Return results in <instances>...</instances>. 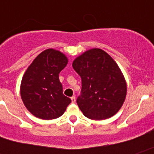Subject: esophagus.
Listing matches in <instances>:
<instances>
[{"label":"esophagus","instance_id":"1","mask_svg":"<svg viewBox=\"0 0 154 154\" xmlns=\"http://www.w3.org/2000/svg\"><path fill=\"white\" fill-rule=\"evenodd\" d=\"M71 101H72V103H74L76 101V97H75V96H72L71 97Z\"/></svg>","mask_w":154,"mask_h":154}]
</instances>
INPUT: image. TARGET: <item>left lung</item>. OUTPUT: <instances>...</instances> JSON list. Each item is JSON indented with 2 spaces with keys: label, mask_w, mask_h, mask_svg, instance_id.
Instances as JSON below:
<instances>
[{
  "label": "left lung",
  "mask_w": 154,
  "mask_h": 154,
  "mask_svg": "<svg viewBox=\"0 0 154 154\" xmlns=\"http://www.w3.org/2000/svg\"><path fill=\"white\" fill-rule=\"evenodd\" d=\"M72 68L82 78V94L77 103L92 120H105L122 108L127 85L122 70L106 52L94 48L78 56Z\"/></svg>",
  "instance_id": "1"
}]
</instances>
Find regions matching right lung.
<instances>
[{"label": "right lung", "mask_w": 154, "mask_h": 154, "mask_svg": "<svg viewBox=\"0 0 154 154\" xmlns=\"http://www.w3.org/2000/svg\"><path fill=\"white\" fill-rule=\"evenodd\" d=\"M68 57L59 50L48 49L40 53L28 67L20 83L24 105L36 117L56 119L65 112L71 99L63 94L59 73Z\"/></svg>", "instance_id": "right-lung-1"}]
</instances>
